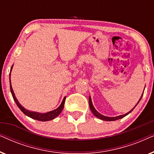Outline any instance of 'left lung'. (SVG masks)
I'll list each match as a JSON object with an SVG mask.
<instances>
[{"instance_id":"8db88e82","label":"left lung","mask_w":154,"mask_h":154,"mask_svg":"<svg viewBox=\"0 0 154 154\" xmlns=\"http://www.w3.org/2000/svg\"><path fill=\"white\" fill-rule=\"evenodd\" d=\"M143 93H144V92H143ZM142 96H143V94H142V96H141L140 99V100H139L138 102L137 103V104L135 105V106H134V108L132 109H131V110H130V111H129V112L126 113L125 114L121 115V116H116V117H109V116H105L102 115V114H101V113H99L98 111L96 110L95 108H94V107L93 104H92V100H91V97H90V96H89V106H90V110H91V111L92 112V113H93V114H94V116H96L97 118H98V119H101V120H103V121H116V120H119V119H123V117L126 116L129 114L130 113H131L132 111V110H133V109H134V108H135V106H137V105L138 104V103L140 102V101L141 100V99H142Z\"/></svg>"}]
</instances>
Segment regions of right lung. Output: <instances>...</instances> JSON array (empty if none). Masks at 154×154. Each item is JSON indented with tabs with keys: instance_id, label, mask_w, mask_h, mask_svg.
Masks as SVG:
<instances>
[{
	"instance_id": "right-lung-1",
	"label": "right lung",
	"mask_w": 154,
	"mask_h": 154,
	"mask_svg": "<svg viewBox=\"0 0 154 154\" xmlns=\"http://www.w3.org/2000/svg\"><path fill=\"white\" fill-rule=\"evenodd\" d=\"M12 67H13V65H12L11 67V69H10V91H11L12 97H13L14 102L17 105V106L20 108L21 111H22L23 113H24L25 115L31 118V119L37 120V121H51V120H53L54 119H55L56 117H57L60 114V113L62 112V111L64 109V104L65 102V100H66V97H64V99H63L62 103L60 105V106L58 108H57L54 110L48 111V112L46 113H39V112H36V111H31L29 110H27L23 107L22 105L20 104L19 101L17 100V99L16 98L15 94H14V92L13 91V89L12 88V85H11V81H10V75H11V71L12 69Z\"/></svg>"
}]
</instances>
